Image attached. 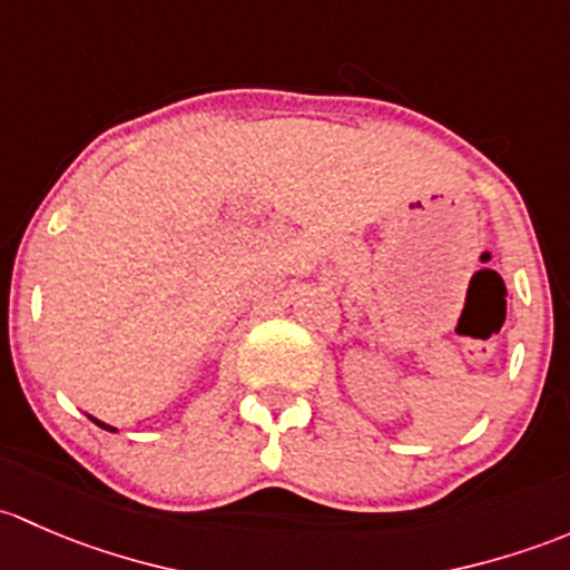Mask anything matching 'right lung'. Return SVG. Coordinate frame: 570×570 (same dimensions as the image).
I'll list each match as a JSON object with an SVG mask.
<instances>
[{
  "mask_svg": "<svg viewBox=\"0 0 570 570\" xmlns=\"http://www.w3.org/2000/svg\"><path fill=\"white\" fill-rule=\"evenodd\" d=\"M98 422V420H96ZM98 425H101V428H107V431H115V428H109V425H104V422H98Z\"/></svg>",
  "mask_w": 570,
  "mask_h": 570,
  "instance_id": "add662e5",
  "label": "right lung"
}]
</instances>
